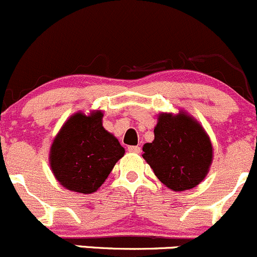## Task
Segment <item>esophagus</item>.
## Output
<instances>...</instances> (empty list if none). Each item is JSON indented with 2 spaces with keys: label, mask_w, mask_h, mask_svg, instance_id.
Wrapping results in <instances>:
<instances>
[{
  "label": "esophagus",
  "mask_w": 257,
  "mask_h": 257,
  "mask_svg": "<svg viewBox=\"0 0 257 257\" xmlns=\"http://www.w3.org/2000/svg\"><path fill=\"white\" fill-rule=\"evenodd\" d=\"M127 151H128V152H132V153H140V152H141V147H139V146H130L127 148Z\"/></svg>",
  "instance_id": "obj_1"
}]
</instances>
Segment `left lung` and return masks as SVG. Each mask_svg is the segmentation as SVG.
<instances>
[{"instance_id":"1","label":"left lung","mask_w":257,"mask_h":257,"mask_svg":"<svg viewBox=\"0 0 257 257\" xmlns=\"http://www.w3.org/2000/svg\"><path fill=\"white\" fill-rule=\"evenodd\" d=\"M142 157L169 189L183 192L207 177L213 162V145L204 127L193 116L161 112L155 140L142 147Z\"/></svg>"}]
</instances>
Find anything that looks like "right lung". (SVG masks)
Wrapping results in <instances>:
<instances>
[{"label":"right lung","mask_w":257,"mask_h":257,"mask_svg":"<svg viewBox=\"0 0 257 257\" xmlns=\"http://www.w3.org/2000/svg\"><path fill=\"white\" fill-rule=\"evenodd\" d=\"M102 116L101 110L89 115L78 111L53 140L50 169L65 189L81 194L96 192L125 155L118 140L102 126Z\"/></svg>","instance_id":"add662e5"}]
</instances>
